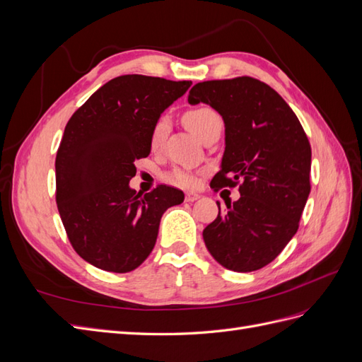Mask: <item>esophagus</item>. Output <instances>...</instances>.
Returning a JSON list of instances; mask_svg holds the SVG:
<instances>
[{
	"label": "esophagus",
	"mask_w": 362,
	"mask_h": 362,
	"mask_svg": "<svg viewBox=\"0 0 362 362\" xmlns=\"http://www.w3.org/2000/svg\"><path fill=\"white\" fill-rule=\"evenodd\" d=\"M199 198H201V194L194 193V192H187V193H185V201H187V202H194V201H198Z\"/></svg>",
	"instance_id": "esophagus-1"
}]
</instances>
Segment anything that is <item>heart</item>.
I'll return each instance as SVG.
<instances>
[{
	"label": "heart",
	"instance_id": "obj_1",
	"mask_svg": "<svg viewBox=\"0 0 362 362\" xmlns=\"http://www.w3.org/2000/svg\"><path fill=\"white\" fill-rule=\"evenodd\" d=\"M182 122L192 131L193 134L202 139L208 129L217 124H222V120H221V116H218L213 110V108L196 107V108H192V110L184 113ZM169 128H170L169 116H160L157 119V122L154 124V127H152L151 134H149V145H151L152 151L161 149V146L164 144V139H166V136L169 133ZM168 180L175 185H180V187H192V185L196 184L194 175L187 170H182V169L173 170L168 177Z\"/></svg>",
	"mask_w": 362,
	"mask_h": 362
}]
</instances>
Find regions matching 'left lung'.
Here are the masks:
<instances>
[{
  "mask_svg": "<svg viewBox=\"0 0 362 362\" xmlns=\"http://www.w3.org/2000/svg\"><path fill=\"white\" fill-rule=\"evenodd\" d=\"M204 103L222 116L225 151L211 189L238 187L204 229L213 258L234 272L267 266L298 233L310 196L311 146L298 116L270 86L250 76L198 83L189 104Z\"/></svg>",
  "mask_w": 362,
  "mask_h": 362,
  "instance_id": "obj_1",
  "label": "left lung"
}]
</instances>
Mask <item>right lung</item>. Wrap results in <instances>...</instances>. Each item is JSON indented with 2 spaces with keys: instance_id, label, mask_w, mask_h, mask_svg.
<instances>
[{
  "instance_id": "obj_1",
  "label": "right lung",
  "mask_w": 362,
  "mask_h": 362,
  "mask_svg": "<svg viewBox=\"0 0 362 362\" xmlns=\"http://www.w3.org/2000/svg\"><path fill=\"white\" fill-rule=\"evenodd\" d=\"M190 86L122 75L69 119L56 157V199L71 245L89 264L113 273L137 269L156 246L164 211L184 201L168 185L141 196L129 181L136 160L149 156L157 119Z\"/></svg>"
}]
</instances>
